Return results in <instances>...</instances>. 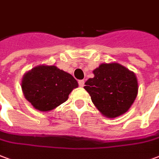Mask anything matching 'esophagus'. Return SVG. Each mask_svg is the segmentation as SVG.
I'll list each match as a JSON object with an SVG mask.
<instances>
[{
	"mask_svg": "<svg viewBox=\"0 0 159 159\" xmlns=\"http://www.w3.org/2000/svg\"><path fill=\"white\" fill-rule=\"evenodd\" d=\"M78 84L80 87H83L84 86V80H79L78 81Z\"/></svg>",
	"mask_w": 159,
	"mask_h": 159,
	"instance_id": "esophagus-1",
	"label": "esophagus"
}]
</instances>
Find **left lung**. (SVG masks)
Masks as SVG:
<instances>
[{
	"mask_svg": "<svg viewBox=\"0 0 159 159\" xmlns=\"http://www.w3.org/2000/svg\"><path fill=\"white\" fill-rule=\"evenodd\" d=\"M93 74L94 76L85 83L84 89L98 109L109 118L126 112L138 91L135 74L118 63L101 64Z\"/></svg>",
	"mask_w": 159,
	"mask_h": 159,
	"instance_id": "8db88e82",
	"label": "left lung"
}]
</instances>
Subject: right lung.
Returning a JSON list of instances; mask_svg holds the SVG:
<instances>
[{
    "label": "right lung",
    "mask_w": 159,
    "mask_h": 159,
    "mask_svg": "<svg viewBox=\"0 0 159 159\" xmlns=\"http://www.w3.org/2000/svg\"><path fill=\"white\" fill-rule=\"evenodd\" d=\"M77 87L73 76L55 66H36L27 72L22 81L26 99L40 111H49L61 105Z\"/></svg>",
    "instance_id": "1"
}]
</instances>
